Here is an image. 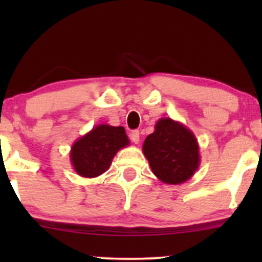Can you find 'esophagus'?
<instances>
[{
	"label": "esophagus",
	"mask_w": 262,
	"mask_h": 262,
	"mask_svg": "<svg viewBox=\"0 0 262 262\" xmlns=\"http://www.w3.org/2000/svg\"><path fill=\"white\" fill-rule=\"evenodd\" d=\"M129 137H130V140L133 141L134 144L139 143V130H133Z\"/></svg>",
	"instance_id": "1"
}]
</instances>
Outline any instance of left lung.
<instances>
[{
	"mask_svg": "<svg viewBox=\"0 0 262 262\" xmlns=\"http://www.w3.org/2000/svg\"><path fill=\"white\" fill-rule=\"evenodd\" d=\"M143 152L152 173L167 185L188 181L201 164L200 146L193 132L171 118L156 122L154 133L144 140Z\"/></svg>",
	"mask_w": 262,
	"mask_h": 262,
	"instance_id": "1",
	"label": "left lung"
}]
</instances>
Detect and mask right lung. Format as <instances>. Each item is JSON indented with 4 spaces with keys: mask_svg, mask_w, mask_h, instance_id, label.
<instances>
[{
    "mask_svg": "<svg viewBox=\"0 0 262 262\" xmlns=\"http://www.w3.org/2000/svg\"><path fill=\"white\" fill-rule=\"evenodd\" d=\"M128 145L124 128L98 124L73 144L71 165L77 175L93 179L106 172L117 152Z\"/></svg>",
    "mask_w": 262,
    "mask_h": 262,
    "instance_id": "right-lung-1",
    "label": "right lung"
}]
</instances>
